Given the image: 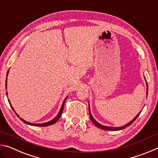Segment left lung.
<instances>
[{
	"instance_id": "left-lung-1",
	"label": "left lung",
	"mask_w": 158,
	"mask_h": 158,
	"mask_svg": "<svg viewBox=\"0 0 158 158\" xmlns=\"http://www.w3.org/2000/svg\"><path fill=\"white\" fill-rule=\"evenodd\" d=\"M144 79H145V80H146V90H147V91H146V95H148V84H147V82H146V77H144ZM89 116H90V120H91V121L93 123V124H94L96 127H98V128H100V129H102V130H110V131H118V130H123V129H125V128H126L127 127H128V126H130V125L132 123L135 121L136 119L137 118H138V116H139V114H141V111L142 110H141L140 111V112L139 113L137 116H136L135 118H134L132 120V121H131L130 122H129L128 123H127L126 125H123V126H121V127H110V126H105V125H102V124H100V123H99L98 122H97L95 120V118H94L93 117V116H92V114H91V112H90V104H89Z\"/></svg>"
}]
</instances>
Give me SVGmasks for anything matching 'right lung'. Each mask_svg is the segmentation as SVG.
Segmentation results:
<instances>
[{"mask_svg": "<svg viewBox=\"0 0 158 158\" xmlns=\"http://www.w3.org/2000/svg\"><path fill=\"white\" fill-rule=\"evenodd\" d=\"M8 73H9V70L7 71L6 77H7V75H8ZM7 79L6 78V80H5V89H7ZM6 95H7V92H6ZM68 96H67V97L65 98V100H63V104H62V105H61V107H60V109L59 112H58V114H57V116H56V117L53 118L52 120H51V121H48V122H46V123H29V122H28V121H24V120L21 118H20V117H19V115H18L17 113H16L15 111V109H14V108L12 107V105H11V103H10V100H8V102H9V103H10V106H11L12 109V110L15 111V114L17 115V116L19 118H20V119L21 120V121H22L23 123H25L28 124V125H32V126H36V127H45V126H49V125H51L54 124V123H56V122L58 121V119L60 118V116H61V115H62V114H63V109H64V105H65V100H66V99L68 98Z\"/></svg>", "mask_w": 158, "mask_h": 158, "instance_id": "right-lung-1", "label": "right lung"}]
</instances>
